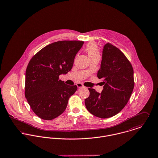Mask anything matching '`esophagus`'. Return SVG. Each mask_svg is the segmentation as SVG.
<instances>
[{"label":"esophagus","instance_id":"1","mask_svg":"<svg viewBox=\"0 0 158 158\" xmlns=\"http://www.w3.org/2000/svg\"><path fill=\"white\" fill-rule=\"evenodd\" d=\"M76 85H77V87L79 88L84 87V86L83 85V84H81V83H77V84H76Z\"/></svg>","mask_w":158,"mask_h":158}]
</instances>
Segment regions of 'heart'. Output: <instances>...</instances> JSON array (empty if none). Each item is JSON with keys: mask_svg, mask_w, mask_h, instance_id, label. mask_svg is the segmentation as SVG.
Returning a JSON list of instances; mask_svg holds the SVG:
<instances>
[{"mask_svg": "<svg viewBox=\"0 0 158 158\" xmlns=\"http://www.w3.org/2000/svg\"><path fill=\"white\" fill-rule=\"evenodd\" d=\"M85 51L87 53L89 59L100 56L98 46L95 42H92L88 43L85 47Z\"/></svg>", "mask_w": 158, "mask_h": 158, "instance_id": "1", "label": "heart"}]
</instances>
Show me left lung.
<instances>
[{
  "instance_id": "1",
  "label": "left lung",
  "mask_w": 158,
  "mask_h": 158,
  "mask_svg": "<svg viewBox=\"0 0 158 158\" xmlns=\"http://www.w3.org/2000/svg\"><path fill=\"white\" fill-rule=\"evenodd\" d=\"M98 77L102 79L104 89L99 93L88 88L89 96L85 99V104L94 116L108 118L119 113L127 104L135 85L133 69L124 54L107 43L104 47Z\"/></svg>"
}]
</instances>
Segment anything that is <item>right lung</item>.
Returning <instances> with one entry per match:
<instances>
[{
	"label": "right lung",
	"instance_id": "1",
	"mask_svg": "<svg viewBox=\"0 0 158 158\" xmlns=\"http://www.w3.org/2000/svg\"><path fill=\"white\" fill-rule=\"evenodd\" d=\"M84 42L62 40L41 49L31 59L25 73V96L35 114L52 120L66 109L69 99L77 90L59 79L71 70L74 59Z\"/></svg>",
	"mask_w": 158,
	"mask_h": 158
}]
</instances>
